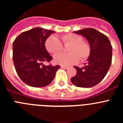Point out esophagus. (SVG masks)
I'll list each match as a JSON object with an SVG mask.
<instances>
[{"mask_svg": "<svg viewBox=\"0 0 123 123\" xmlns=\"http://www.w3.org/2000/svg\"><path fill=\"white\" fill-rule=\"evenodd\" d=\"M61 68H63V69H68V67H65V66H61Z\"/></svg>", "mask_w": 123, "mask_h": 123, "instance_id": "obj_1", "label": "esophagus"}]
</instances>
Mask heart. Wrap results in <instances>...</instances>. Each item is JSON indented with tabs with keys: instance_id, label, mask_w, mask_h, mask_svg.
I'll return each instance as SVG.
<instances>
[{
	"instance_id": "heart-1",
	"label": "heart",
	"mask_w": 123,
	"mask_h": 123,
	"mask_svg": "<svg viewBox=\"0 0 123 123\" xmlns=\"http://www.w3.org/2000/svg\"><path fill=\"white\" fill-rule=\"evenodd\" d=\"M64 45H69L67 48L68 54H58L54 56V61L56 64L63 66H69L77 63L79 58L81 61L87 59L91 54V47L87 42L82 41L81 36L69 33L60 36ZM47 50L50 54H55L63 49L62 44L58 38L54 36L49 37L45 42Z\"/></svg>"
}]
</instances>
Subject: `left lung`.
Here are the masks:
<instances>
[{
    "instance_id": "left-lung-1",
    "label": "left lung",
    "mask_w": 123,
    "mask_h": 123,
    "mask_svg": "<svg viewBox=\"0 0 123 123\" xmlns=\"http://www.w3.org/2000/svg\"><path fill=\"white\" fill-rule=\"evenodd\" d=\"M74 32L85 37L90 44L91 54L84 67H74L77 72L71 81L79 87H94L102 81L109 70L112 46L106 36L94 28H85Z\"/></svg>"
}]
</instances>
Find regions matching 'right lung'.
Masks as SVG:
<instances>
[{
	"mask_svg": "<svg viewBox=\"0 0 123 123\" xmlns=\"http://www.w3.org/2000/svg\"><path fill=\"white\" fill-rule=\"evenodd\" d=\"M55 32L42 28H35L20 34L13 42V60L19 78L28 86L42 87L52 82L59 65L45 66L52 56L47 51L45 42Z\"/></svg>",
	"mask_w": 123,
	"mask_h": 123,
	"instance_id": "1",
	"label": "right lung"
}]
</instances>
